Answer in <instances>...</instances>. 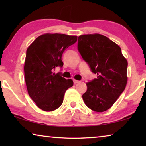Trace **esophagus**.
<instances>
[{"mask_svg":"<svg viewBox=\"0 0 146 146\" xmlns=\"http://www.w3.org/2000/svg\"><path fill=\"white\" fill-rule=\"evenodd\" d=\"M79 82H80V81H79V80H75V79L73 80V83L74 84H77V83H79Z\"/></svg>","mask_w":146,"mask_h":146,"instance_id":"34e87169","label":"esophagus"}]
</instances>
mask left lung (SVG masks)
I'll list each match as a JSON object with an SVG mask.
<instances>
[{
  "label": "left lung",
  "mask_w": 146,
  "mask_h": 146,
  "mask_svg": "<svg viewBox=\"0 0 146 146\" xmlns=\"http://www.w3.org/2000/svg\"><path fill=\"white\" fill-rule=\"evenodd\" d=\"M78 50L97 78L86 83L84 102L96 112L107 111L125 90L127 61L117 44L100 34L78 36Z\"/></svg>",
  "instance_id": "1"
}]
</instances>
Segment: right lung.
<instances>
[{
	"label": "right lung",
	"instance_id": "add662e5",
	"mask_svg": "<svg viewBox=\"0 0 146 146\" xmlns=\"http://www.w3.org/2000/svg\"><path fill=\"white\" fill-rule=\"evenodd\" d=\"M77 40L76 36L46 33L39 36L28 47L24 64L27 90L36 106L45 111H52L62 105L66 91L72 87L71 79L53 72L62 68V55Z\"/></svg>",
	"mask_w": 146,
	"mask_h": 146
}]
</instances>
